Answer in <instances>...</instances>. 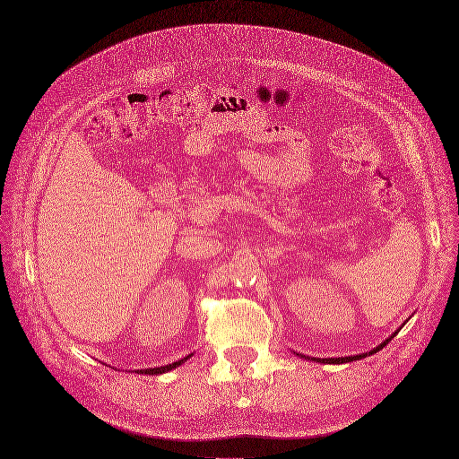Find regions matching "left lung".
<instances>
[{"label":"left lung","instance_id":"1","mask_svg":"<svg viewBox=\"0 0 459 459\" xmlns=\"http://www.w3.org/2000/svg\"><path fill=\"white\" fill-rule=\"evenodd\" d=\"M399 333V329L392 334V336H387L385 341L382 342V344H378L375 350H370V351H367V353H359V355H346V358H325V359H321V358H308V355H302V353H297L299 358H302V359H308V361H316V363H324V365H342V363H351V361H359V359H365L367 355H372V353H377V351H380L389 341H392V338L395 336Z\"/></svg>","mask_w":459,"mask_h":459}]
</instances>
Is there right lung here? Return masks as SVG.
I'll list each match as a JSON object with an SVG mask.
<instances>
[{"mask_svg":"<svg viewBox=\"0 0 459 459\" xmlns=\"http://www.w3.org/2000/svg\"><path fill=\"white\" fill-rule=\"evenodd\" d=\"M189 358H193V353H189V355H185L183 359H179V361H174V363H169V365H164V367H155V368H138L135 372H138V375H164V372H168V370H172V368H176V367H179V365H183L186 359Z\"/></svg>","mask_w":459,"mask_h":459,"instance_id":"right-lung-1","label":"right lung"}]
</instances>
